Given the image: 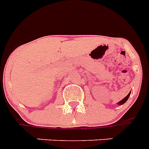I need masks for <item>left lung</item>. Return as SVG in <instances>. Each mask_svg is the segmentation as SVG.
<instances>
[{
  "label": "left lung",
  "mask_w": 149,
  "mask_h": 149,
  "mask_svg": "<svg viewBox=\"0 0 149 149\" xmlns=\"http://www.w3.org/2000/svg\"><path fill=\"white\" fill-rule=\"evenodd\" d=\"M130 93H131V92H129V93L128 94V95H126V96H125V98H124V99H123V100H122L120 101V102H118V105H123V104H124L125 103V102H126L127 100H128V99H129V95H130Z\"/></svg>",
  "instance_id": "obj_1"
}]
</instances>
